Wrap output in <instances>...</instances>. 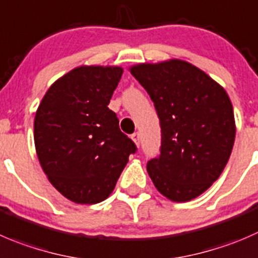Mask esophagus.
<instances>
[{"instance_id":"esophagus-1","label":"esophagus","mask_w":258,"mask_h":258,"mask_svg":"<svg viewBox=\"0 0 258 258\" xmlns=\"http://www.w3.org/2000/svg\"><path fill=\"white\" fill-rule=\"evenodd\" d=\"M131 139L134 140V142L137 145V146H140V140H141V136H140L139 132H135V134H132Z\"/></svg>"}]
</instances>
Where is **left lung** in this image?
Listing matches in <instances>:
<instances>
[{"label": "left lung", "instance_id": "1", "mask_svg": "<svg viewBox=\"0 0 258 258\" xmlns=\"http://www.w3.org/2000/svg\"><path fill=\"white\" fill-rule=\"evenodd\" d=\"M131 74L154 102L161 128L160 155L147 172L162 196L187 202L219 177L233 149L231 99L204 72L181 60L140 64Z\"/></svg>", "mask_w": 258, "mask_h": 258}]
</instances>
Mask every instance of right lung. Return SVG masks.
<instances>
[{
	"label": "right lung",
	"mask_w": 258,
	"mask_h": 258,
	"mask_svg": "<svg viewBox=\"0 0 258 258\" xmlns=\"http://www.w3.org/2000/svg\"><path fill=\"white\" fill-rule=\"evenodd\" d=\"M118 67H81L55 82L34 122L36 154L49 181L69 201L96 204L113 191L135 142L108 108Z\"/></svg>",
	"instance_id": "1"
}]
</instances>
